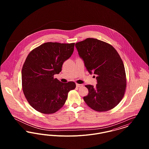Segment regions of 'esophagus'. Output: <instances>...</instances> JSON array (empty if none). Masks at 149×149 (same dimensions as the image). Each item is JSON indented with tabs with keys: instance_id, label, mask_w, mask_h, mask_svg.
Segmentation results:
<instances>
[{
	"instance_id": "1",
	"label": "esophagus",
	"mask_w": 149,
	"mask_h": 149,
	"mask_svg": "<svg viewBox=\"0 0 149 149\" xmlns=\"http://www.w3.org/2000/svg\"><path fill=\"white\" fill-rule=\"evenodd\" d=\"M77 87L80 88V87H82L83 86V84H77Z\"/></svg>"
}]
</instances>
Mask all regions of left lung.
I'll list each match as a JSON object with an SVG mask.
<instances>
[{
  "mask_svg": "<svg viewBox=\"0 0 149 149\" xmlns=\"http://www.w3.org/2000/svg\"><path fill=\"white\" fill-rule=\"evenodd\" d=\"M75 47L86 70L97 75L95 87L85 85L89 91L83 98L85 103L98 112L113 109L123 98L126 88L125 66L118 53L112 45L92 38L75 43Z\"/></svg>",
  "mask_w": 149,
  "mask_h": 149,
  "instance_id": "obj_1",
  "label": "left lung"
}]
</instances>
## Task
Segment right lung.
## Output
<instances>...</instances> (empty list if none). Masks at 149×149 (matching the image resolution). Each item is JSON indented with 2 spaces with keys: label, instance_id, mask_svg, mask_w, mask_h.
<instances>
[{
  "label": "right lung",
  "instance_id": "obj_1",
  "mask_svg": "<svg viewBox=\"0 0 149 149\" xmlns=\"http://www.w3.org/2000/svg\"><path fill=\"white\" fill-rule=\"evenodd\" d=\"M74 43L46 42L32 50L22 70L23 93L29 104L42 113L51 114L64 106L73 81L61 83L54 75L73 53Z\"/></svg>",
  "mask_w": 149,
  "mask_h": 149
}]
</instances>
